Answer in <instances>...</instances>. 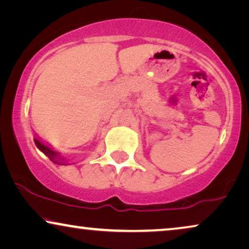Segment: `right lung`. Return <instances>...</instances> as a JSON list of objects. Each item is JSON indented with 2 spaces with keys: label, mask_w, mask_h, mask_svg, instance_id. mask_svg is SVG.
I'll list each match as a JSON object with an SVG mask.
<instances>
[{
  "label": "right lung",
  "mask_w": 249,
  "mask_h": 249,
  "mask_svg": "<svg viewBox=\"0 0 249 249\" xmlns=\"http://www.w3.org/2000/svg\"><path fill=\"white\" fill-rule=\"evenodd\" d=\"M34 141H35V144L37 146V148H38L39 151H42L44 154H45L47 158L51 160V161L56 163V164H64V163H66V162H64V159L61 158L59 153L54 152L53 149H51L49 146L40 142V139L34 138Z\"/></svg>",
  "instance_id": "add662e5"
}]
</instances>
